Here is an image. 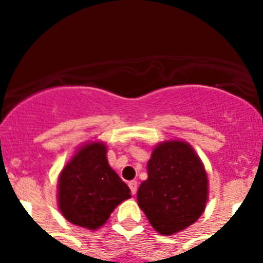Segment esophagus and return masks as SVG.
<instances>
[{
  "label": "esophagus",
  "instance_id": "34e87169",
  "mask_svg": "<svg viewBox=\"0 0 263 263\" xmlns=\"http://www.w3.org/2000/svg\"><path fill=\"white\" fill-rule=\"evenodd\" d=\"M129 188H130V191H132V194L136 195L137 188H138V183H137L136 180H132V182H129Z\"/></svg>",
  "mask_w": 263,
  "mask_h": 263
}]
</instances>
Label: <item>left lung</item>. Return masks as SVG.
<instances>
[{
	"mask_svg": "<svg viewBox=\"0 0 263 263\" xmlns=\"http://www.w3.org/2000/svg\"><path fill=\"white\" fill-rule=\"evenodd\" d=\"M147 174L137 199L155 231L166 236L176 233L200 217L208 197V179L188 143L158 145L148 160Z\"/></svg>",
	"mask_w": 263,
	"mask_h": 263,
	"instance_id": "8db88e82",
	"label": "left lung"
}]
</instances>
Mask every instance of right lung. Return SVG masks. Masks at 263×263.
I'll use <instances>...</instances> for the list:
<instances>
[{"label": "right lung", "instance_id": "right-lung-1", "mask_svg": "<svg viewBox=\"0 0 263 263\" xmlns=\"http://www.w3.org/2000/svg\"><path fill=\"white\" fill-rule=\"evenodd\" d=\"M129 197V187L109 166L104 143L80 148L60 174L59 208L79 227L97 229Z\"/></svg>", "mask_w": 263, "mask_h": 263}]
</instances>
